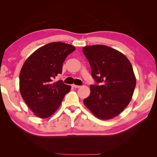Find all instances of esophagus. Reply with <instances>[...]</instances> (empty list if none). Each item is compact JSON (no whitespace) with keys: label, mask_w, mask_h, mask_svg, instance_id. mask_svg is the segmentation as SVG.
<instances>
[{"label":"esophagus","mask_w":157,"mask_h":157,"mask_svg":"<svg viewBox=\"0 0 157 157\" xmlns=\"http://www.w3.org/2000/svg\"><path fill=\"white\" fill-rule=\"evenodd\" d=\"M73 87H74V88H80L81 86H78V85L73 84Z\"/></svg>","instance_id":"34e87169"}]
</instances>
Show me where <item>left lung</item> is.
Instances as JSON below:
<instances>
[{"mask_svg": "<svg viewBox=\"0 0 157 157\" xmlns=\"http://www.w3.org/2000/svg\"><path fill=\"white\" fill-rule=\"evenodd\" d=\"M82 52L91 66L92 77L100 83L90 86L84 104L99 119H112L132 98L136 78L132 64L125 55L107 46H86Z\"/></svg>", "mask_w": 157, "mask_h": 157, "instance_id": "8db88e82", "label": "left lung"}]
</instances>
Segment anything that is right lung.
<instances>
[{"label":"right lung","mask_w":157,"mask_h":157,"mask_svg":"<svg viewBox=\"0 0 157 157\" xmlns=\"http://www.w3.org/2000/svg\"><path fill=\"white\" fill-rule=\"evenodd\" d=\"M75 50L61 42H51L38 48L23 63L20 73V91L27 105L41 118L58 110L71 86L53 78L61 73L63 61Z\"/></svg>","instance_id":"right-lung-1"}]
</instances>
